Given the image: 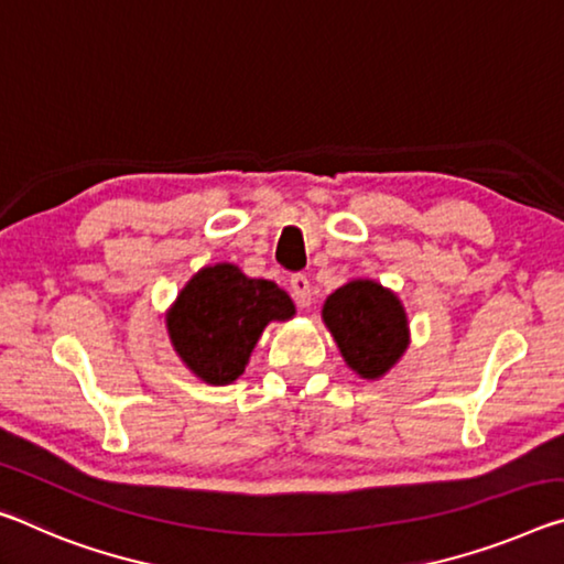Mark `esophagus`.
Wrapping results in <instances>:
<instances>
[{
  "label": "esophagus",
  "mask_w": 564,
  "mask_h": 564,
  "mask_svg": "<svg viewBox=\"0 0 564 564\" xmlns=\"http://www.w3.org/2000/svg\"><path fill=\"white\" fill-rule=\"evenodd\" d=\"M291 293H293V301L299 303V308L311 306V281L303 273L291 275Z\"/></svg>",
  "instance_id": "obj_1"
}]
</instances>
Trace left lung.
I'll return each mask as SVG.
<instances>
[{"label":"left lung","instance_id":"8db88e82","mask_svg":"<svg viewBox=\"0 0 564 564\" xmlns=\"http://www.w3.org/2000/svg\"><path fill=\"white\" fill-rule=\"evenodd\" d=\"M321 316L348 369L361 379H381L409 346L406 311L377 281H348L326 299Z\"/></svg>","mask_w":564,"mask_h":564}]
</instances>
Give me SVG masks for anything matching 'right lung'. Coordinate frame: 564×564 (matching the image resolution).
Segmentation results:
<instances>
[{
  "instance_id": "add662e5",
  "label": "right lung",
  "mask_w": 564,
  "mask_h": 564,
  "mask_svg": "<svg viewBox=\"0 0 564 564\" xmlns=\"http://www.w3.org/2000/svg\"><path fill=\"white\" fill-rule=\"evenodd\" d=\"M296 306L273 281L248 279L234 263L205 265L165 314L170 344L195 377L213 387L236 381L271 321Z\"/></svg>"
}]
</instances>
